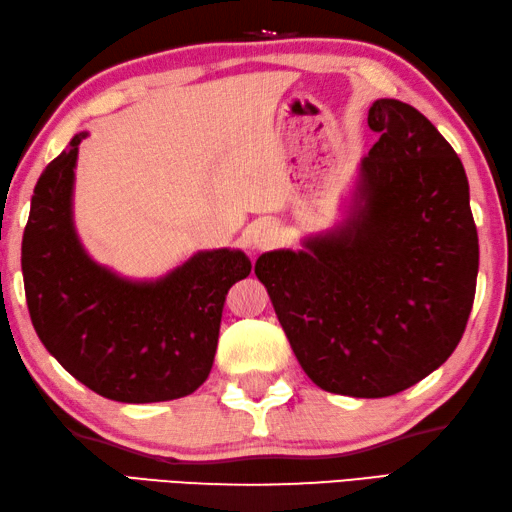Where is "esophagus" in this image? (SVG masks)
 Segmentation results:
<instances>
[{"label": "esophagus", "mask_w": 512, "mask_h": 512, "mask_svg": "<svg viewBox=\"0 0 512 512\" xmlns=\"http://www.w3.org/2000/svg\"><path fill=\"white\" fill-rule=\"evenodd\" d=\"M249 240H252L254 249L263 252V249H272L278 240H281V229L274 223V220H260L249 231Z\"/></svg>", "instance_id": "1"}]
</instances>
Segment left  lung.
<instances>
[{"instance_id":"obj_1","label":"left lung","mask_w":512,"mask_h":512,"mask_svg":"<svg viewBox=\"0 0 512 512\" xmlns=\"http://www.w3.org/2000/svg\"><path fill=\"white\" fill-rule=\"evenodd\" d=\"M334 227L256 260L298 363L325 392L381 399L455 352L475 301L477 227L455 149L414 106H370Z\"/></svg>"}]
</instances>
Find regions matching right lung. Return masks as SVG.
<instances>
[{
	"label": "right lung",
	"mask_w": 512,
	"mask_h": 512,
	"mask_svg": "<svg viewBox=\"0 0 512 512\" xmlns=\"http://www.w3.org/2000/svg\"><path fill=\"white\" fill-rule=\"evenodd\" d=\"M37 180L22 240L31 321L62 368L100 397L156 403L187 397L214 365L229 287L252 272L243 249H198L158 278L102 265L75 229L80 142Z\"/></svg>",
	"instance_id": "add662e5"
}]
</instances>
